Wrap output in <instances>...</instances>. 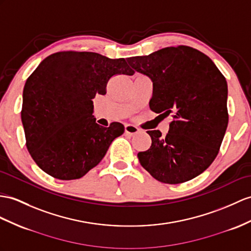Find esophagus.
<instances>
[{"label":"esophagus","mask_w":251,"mask_h":251,"mask_svg":"<svg viewBox=\"0 0 251 251\" xmlns=\"http://www.w3.org/2000/svg\"><path fill=\"white\" fill-rule=\"evenodd\" d=\"M125 131L126 134H129V135H135V134H137L139 132V129L137 126H133V125H126L125 126Z\"/></svg>","instance_id":"34e87169"}]
</instances>
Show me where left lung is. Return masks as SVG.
Masks as SVG:
<instances>
[{
	"instance_id": "left-lung-1",
	"label": "left lung",
	"mask_w": 251,
	"mask_h": 251,
	"mask_svg": "<svg viewBox=\"0 0 251 251\" xmlns=\"http://www.w3.org/2000/svg\"><path fill=\"white\" fill-rule=\"evenodd\" d=\"M152 85L151 111L173 114L166 136L148 131L150 148L137 154L154 179L178 184L202 174L215 160L228 126V85L213 60L193 48L161 49L126 58Z\"/></svg>"
}]
</instances>
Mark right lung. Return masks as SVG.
I'll return each mask as SVG.
<instances>
[{"mask_svg":"<svg viewBox=\"0 0 251 251\" xmlns=\"http://www.w3.org/2000/svg\"><path fill=\"white\" fill-rule=\"evenodd\" d=\"M132 75L125 58L93 52H58L45 58L26 79L21 120L26 147L36 164L59 180L82 178L96 167L124 125L99 126L96 95H105L108 79Z\"/></svg>","mask_w":251,"mask_h":251,"instance_id":"1","label":"right lung"}]
</instances>
